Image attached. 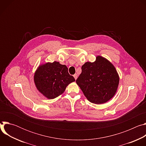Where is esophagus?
I'll use <instances>...</instances> for the list:
<instances>
[{
  "instance_id": "34e87169",
  "label": "esophagus",
  "mask_w": 146,
  "mask_h": 146,
  "mask_svg": "<svg viewBox=\"0 0 146 146\" xmlns=\"http://www.w3.org/2000/svg\"><path fill=\"white\" fill-rule=\"evenodd\" d=\"M77 74H74V75H73V77H74V78H75V80H76L77 78Z\"/></svg>"
}]
</instances>
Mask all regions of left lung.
<instances>
[{
  "label": "left lung",
  "mask_w": 146,
  "mask_h": 146,
  "mask_svg": "<svg viewBox=\"0 0 146 146\" xmlns=\"http://www.w3.org/2000/svg\"><path fill=\"white\" fill-rule=\"evenodd\" d=\"M81 70L76 83L90 102L102 104L114 96L119 78L115 67L110 62L98 56L94 62H86L82 66Z\"/></svg>",
  "instance_id": "1"
}]
</instances>
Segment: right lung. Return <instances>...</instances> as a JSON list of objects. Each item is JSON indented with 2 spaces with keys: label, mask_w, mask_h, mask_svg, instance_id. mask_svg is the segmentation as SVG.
I'll return each instance as SVG.
<instances>
[{
  "label": "right lung",
  "mask_w": 146,
  "mask_h": 146,
  "mask_svg": "<svg viewBox=\"0 0 146 146\" xmlns=\"http://www.w3.org/2000/svg\"><path fill=\"white\" fill-rule=\"evenodd\" d=\"M34 81L38 91L52 99L63 94L75 79L69 74L66 65L55 61L40 65L35 73Z\"/></svg>",
  "instance_id": "1"
}]
</instances>
